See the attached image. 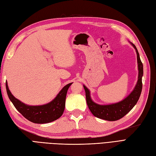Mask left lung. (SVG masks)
<instances>
[{
  "label": "left lung",
  "instance_id": "obj_1",
  "mask_svg": "<svg viewBox=\"0 0 156 156\" xmlns=\"http://www.w3.org/2000/svg\"><path fill=\"white\" fill-rule=\"evenodd\" d=\"M132 45L135 48L137 54L138 77L135 88L127 98L118 103L109 105H99L94 103L91 100L89 90L85 85H83L84 89L85 90L88 107L92 114L98 118L110 121L119 120L131 110L140 98L142 88V77L143 75V65L135 45L133 44Z\"/></svg>",
  "mask_w": 156,
  "mask_h": 156
}]
</instances>
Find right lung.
<instances>
[{
    "label": "right lung",
    "mask_w": 156,
    "mask_h": 156,
    "mask_svg": "<svg viewBox=\"0 0 156 156\" xmlns=\"http://www.w3.org/2000/svg\"><path fill=\"white\" fill-rule=\"evenodd\" d=\"M71 84L72 83L68 84L63 88L52 102L43 106H28L20 102L12 94L7 82H6V88L10 101L25 118L33 123L43 124L55 121L62 116L65 109L67 92Z\"/></svg>",
    "instance_id": "obj_1"
}]
</instances>
